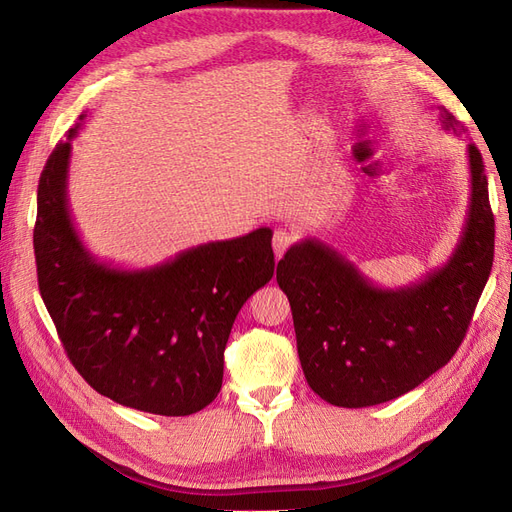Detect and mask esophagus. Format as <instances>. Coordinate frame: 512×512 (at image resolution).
I'll return each instance as SVG.
<instances>
[{
  "mask_svg": "<svg viewBox=\"0 0 512 512\" xmlns=\"http://www.w3.org/2000/svg\"><path fill=\"white\" fill-rule=\"evenodd\" d=\"M294 239H297V232H294L292 228H277L275 235H273V252H275V256L277 258L284 256L288 247L294 243Z\"/></svg>",
  "mask_w": 512,
  "mask_h": 512,
  "instance_id": "1",
  "label": "esophagus"
}]
</instances>
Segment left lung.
Masks as SVG:
<instances>
[{
	"mask_svg": "<svg viewBox=\"0 0 512 512\" xmlns=\"http://www.w3.org/2000/svg\"><path fill=\"white\" fill-rule=\"evenodd\" d=\"M442 126H463L442 108ZM470 205L446 265L421 282L386 290L316 239L277 262L292 309L303 374L339 408H367L404 395L453 359L493 265L495 222L483 156L468 145Z\"/></svg>",
	"mask_w": 512,
	"mask_h": 512,
	"instance_id": "1",
	"label": "left lung"
}]
</instances>
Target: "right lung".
Here are the masks:
<instances>
[{"label": "right lung", "instance_id": "1", "mask_svg": "<svg viewBox=\"0 0 512 512\" xmlns=\"http://www.w3.org/2000/svg\"><path fill=\"white\" fill-rule=\"evenodd\" d=\"M79 128L53 149L40 175L34 254L42 301L91 389L149 414H194L222 389L224 348L239 309L273 277V232L196 245L149 269L100 262L68 207Z\"/></svg>", "mask_w": 512, "mask_h": 512}]
</instances>
